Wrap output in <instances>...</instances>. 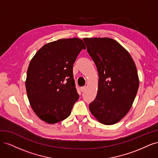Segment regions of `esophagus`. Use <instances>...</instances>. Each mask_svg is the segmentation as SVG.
I'll return each instance as SVG.
<instances>
[{"instance_id": "obj_1", "label": "esophagus", "mask_w": 158, "mask_h": 158, "mask_svg": "<svg viewBox=\"0 0 158 158\" xmlns=\"http://www.w3.org/2000/svg\"><path fill=\"white\" fill-rule=\"evenodd\" d=\"M86 88H87V87L86 86H83V87H82L80 88V89H81V91H82V92H84V91L86 89Z\"/></svg>"}]
</instances>
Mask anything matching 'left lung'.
Returning <instances> with one entry per match:
<instances>
[{"mask_svg":"<svg viewBox=\"0 0 158 158\" xmlns=\"http://www.w3.org/2000/svg\"><path fill=\"white\" fill-rule=\"evenodd\" d=\"M99 75L96 98L89 111L103 125H114L131 108L139 86L135 62L118 43L109 37L84 38Z\"/></svg>","mask_w":158,"mask_h":158,"instance_id":"8db88e82","label":"left lung"}]
</instances>
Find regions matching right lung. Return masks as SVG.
<instances>
[{
    "instance_id": "right-lung-1",
    "label": "right lung",
    "mask_w": 158,
    "mask_h": 158,
    "mask_svg": "<svg viewBox=\"0 0 158 158\" xmlns=\"http://www.w3.org/2000/svg\"><path fill=\"white\" fill-rule=\"evenodd\" d=\"M78 38L48 43L31 59L27 71L26 88L33 111L41 120L55 124L71 113L79 98L73 78V64L82 49Z\"/></svg>"
}]
</instances>
